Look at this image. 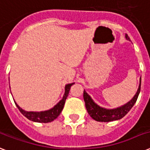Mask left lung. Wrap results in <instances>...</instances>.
I'll use <instances>...</instances> for the list:
<instances>
[{
    "mask_svg": "<svg viewBox=\"0 0 150 150\" xmlns=\"http://www.w3.org/2000/svg\"><path fill=\"white\" fill-rule=\"evenodd\" d=\"M125 38L127 40L130 41V38L128 37L127 34H125ZM140 89H141V78L139 79V86L137 89V92L135 94V96H133L132 99L129 100L128 103H126L125 104L117 107V108H114V109H108V108L99 106L97 103L94 102V100L92 99L91 96H89L84 89L83 97H84L85 104H86L87 111L92 118L96 121L109 122V121L120 120L125 116L129 112V110L132 108L137 100L138 96L139 95Z\"/></svg>",
    "mask_w": 150,
    "mask_h": 150,
    "instance_id": "8db88e82",
    "label": "left lung"
}]
</instances>
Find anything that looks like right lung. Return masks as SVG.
Segmentation results:
<instances>
[{"label": "right lung", "instance_id": "right-lung-1", "mask_svg": "<svg viewBox=\"0 0 150 150\" xmlns=\"http://www.w3.org/2000/svg\"><path fill=\"white\" fill-rule=\"evenodd\" d=\"M75 84V82L73 83H69L67 84L64 87V93L60 101L57 103L54 107H52L51 109L47 110H44V111H26L22 108L18 106L15 101V105L18 107V109L19 110L20 112L24 115L26 118L34 122H39V123H48V122H51L54 120L57 117L60 115V114L64 108V103H65V100L67 99L70 91L71 87L72 85Z\"/></svg>", "mask_w": 150, "mask_h": 150}]
</instances>
